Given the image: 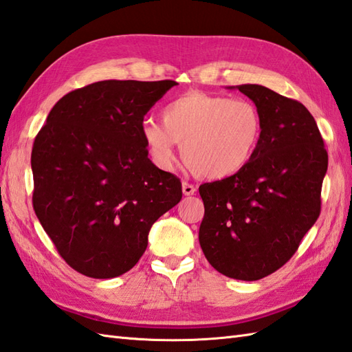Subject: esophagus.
<instances>
[{"label": "esophagus", "mask_w": 352, "mask_h": 352, "mask_svg": "<svg viewBox=\"0 0 352 352\" xmlns=\"http://www.w3.org/2000/svg\"><path fill=\"white\" fill-rule=\"evenodd\" d=\"M195 186L192 184H188V182H182V192L185 195H194L195 194Z\"/></svg>", "instance_id": "1"}]
</instances>
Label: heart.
Returning <instances> with one entry per match:
<instances>
[{"label":"heart","mask_w":352,"mask_h":352,"mask_svg":"<svg viewBox=\"0 0 352 352\" xmlns=\"http://www.w3.org/2000/svg\"><path fill=\"white\" fill-rule=\"evenodd\" d=\"M162 122L146 119L142 139L155 164L166 171L177 164L184 142L188 164L210 179L236 175L250 164L263 135V119L252 101L191 91L162 107Z\"/></svg>","instance_id":"obj_1"}]
</instances>
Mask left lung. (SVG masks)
<instances>
[{"instance_id": "obj_1", "label": "left lung", "mask_w": 352, "mask_h": 352, "mask_svg": "<svg viewBox=\"0 0 352 352\" xmlns=\"http://www.w3.org/2000/svg\"><path fill=\"white\" fill-rule=\"evenodd\" d=\"M263 119L250 164L222 181L203 184L199 241L213 269L258 280L280 269L321 212L329 155L314 116L302 102L261 85H241Z\"/></svg>"}]
</instances>
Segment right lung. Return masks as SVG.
<instances>
[{"label": "right lung", "instance_id": "right-lung-1", "mask_svg": "<svg viewBox=\"0 0 352 352\" xmlns=\"http://www.w3.org/2000/svg\"><path fill=\"white\" fill-rule=\"evenodd\" d=\"M175 80H101L68 92L34 140L32 206L58 254L96 279L140 260L153 222L182 199L148 158L140 126Z\"/></svg>", "mask_w": 352, "mask_h": 352}]
</instances>
